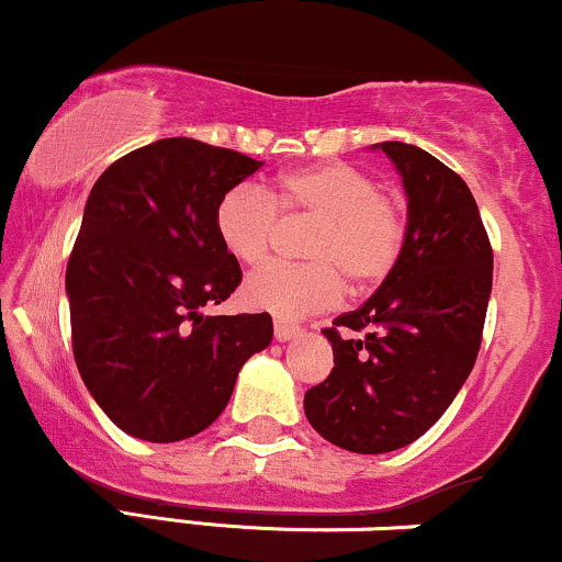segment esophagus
<instances>
[{
	"label": "esophagus",
	"instance_id": "1",
	"mask_svg": "<svg viewBox=\"0 0 562 562\" xmlns=\"http://www.w3.org/2000/svg\"><path fill=\"white\" fill-rule=\"evenodd\" d=\"M273 334H276V339H279V341H289V339H294L296 334H300V326H294V323H286V321H276L273 323Z\"/></svg>",
	"mask_w": 562,
	"mask_h": 562
}]
</instances>
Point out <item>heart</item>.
I'll return each mask as SVG.
<instances>
[{"label": "heart", "mask_w": 562, "mask_h": 562, "mask_svg": "<svg viewBox=\"0 0 562 562\" xmlns=\"http://www.w3.org/2000/svg\"><path fill=\"white\" fill-rule=\"evenodd\" d=\"M279 215L315 221L302 244L310 262H270L244 281L241 296L283 321L336 307L345 283L355 294L379 289L397 270L411 234L405 204L349 162L307 165L266 191L255 183L228 189L215 204V234L236 262L257 266L273 247Z\"/></svg>", "instance_id": "obj_1"}]
</instances>
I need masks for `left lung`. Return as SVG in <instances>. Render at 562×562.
Returning a JSON list of instances; mask_svg holds the SVG:
<instances>
[{
  "instance_id": "8db88e82",
  "label": "left lung",
  "mask_w": 562,
  "mask_h": 562,
  "mask_svg": "<svg viewBox=\"0 0 562 562\" xmlns=\"http://www.w3.org/2000/svg\"><path fill=\"white\" fill-rule=\"evenodd\" d=\"M381 149L407 191L405 255L366 305L323 328L334 368L305 394L310 426L360 454L411 445L450 407L476 362L494 266L463 178L413 144Z\"/></svg>"
}]
</instances>
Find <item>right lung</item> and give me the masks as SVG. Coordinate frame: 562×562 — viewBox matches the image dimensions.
<instances>
[{
	"label": "right lung",
	"mask_w": 562,
	"mask_h": 562,
	"mask_svg": "<svg viewBox=\"0 0 562 562\" xmlns=\"http://www.w3.org/2000/svg\"><path fill=\"white\" fill-rule=\"evenodd\" d=\"M262 162L160 138L97 178L65 270L72 358L108 418L144 441L207 428L273 336L268 313L202 315L239 286L215 204Z\"/></svg>",
	"instance_id": "right-lung-1"
}]
</instances>
